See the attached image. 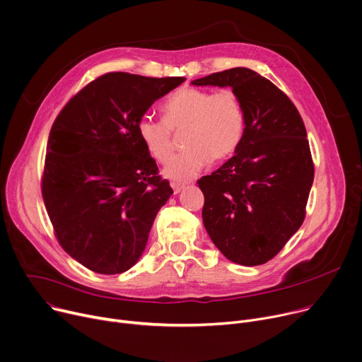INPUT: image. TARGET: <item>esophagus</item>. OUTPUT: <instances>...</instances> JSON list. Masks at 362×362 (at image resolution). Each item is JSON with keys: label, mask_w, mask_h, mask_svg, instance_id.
<instances>
[{"label": "esophagus", "mask_w": 362, "mask_h": 362, "mask_svg": "<svg viewBox=\"0 0 362 362\" xmlns=\"http://www.w3.org/2000/svg\"><path fill=\"white\" fill-rule=\"evenodd\" d=\"M171 187L174 189V194H178L184 189V184H180V182H171Z\"/></svg>", "instance_id": "obj_1"}]
</instances>
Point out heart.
Listing matches in <instances>:
<instances>
[{
  "mask_svg": "<svg viewBox=\"0 0 362 362\" xmlns=\"http://www.w3.org/2000/svg\"><path fill=\"white\" fill-rule=\"evenodd\" d=\"M164 120L144 115L138 120V135L148 153L167 163L173 152V131L187 128L181 153L171 158L164 174L173 180H189L211 159L230 156L245 135L246 116L242 100L224 89L213 93L206 89L182 88L168 96L163 106Z\"/></svg>",
  "mask_w": 362,
  "mask_h": 362,
  "instance_id": "b5f03b06",
  "label": "heart"
}]
</instances>
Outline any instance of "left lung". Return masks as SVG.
Segmentation results:
<instances>
[{
  "label": "left lung",
  "mask_w": 362,
  "mask_h": 362,
  "mask_svg": "<svg viewBox=\"0 0 362 362\" xmlns=\"http://www.w3.org/2000/svg\"><path fill=\"white\" fill-rule=\"evenodd\" d=\"M191 85L228 86L242 100V142L226 164L197 184L204 192L203 223L216 247L237 264H263L305 220L313 163L303 120L282 90L247 67Z\"/></svg>",
  "instance_id": "obj_1"
}]
</instances>
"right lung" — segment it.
Instances as JSON below:
<instances>
[{
    "mask_svg": "<svg viewBox=\"0 0 362 362\" xmlns=\"http://www.w3.org/2000/svg\"><path fill=\"white\" fill-rule=\"evenodd\" d=\"M184 77L106 73L73 96L52 127L42 192L60 246L100 274L131 269L173 188L138 120Z\"/></svg>",
    "mask_w": 362,
    "mask_h": 362,
    "instance_id": "obj_1",
    "label": "right lung"
}]
</instances>
